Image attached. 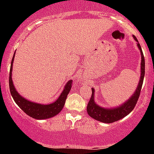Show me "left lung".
<instances>
[{
	"instance_id": "left-lung-1",
	"label": "left lung",
	"mask_w": 154,
	"mask_h": 154,
	"mask_svg": "<svg viewBox=\"0 0 154 154\" xmlns=\"http://www.w3.org/2000/svg\"><path fill=\"white\" fill-rule=\"evenodd\" d=\"M133 38L137 42V46L141 53V75L137 89L133 96L128 99L127 101L125 102L123 105H120L119 106L116 107V108L105 109L100 107L95 103V100H94L95 90L92 88V96H91L90 99L88 103V106H87V112L94 119H96L99 122L105 123H114L116 121L123 119L128 114H130L133 111L137 101H138L139 96L140 95V91L142 89L144 75H145V59H144L143 53L142 48H141L140 43L138 42V40L134 35H133Z\"/></svg>"
}]
</instances>
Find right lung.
<instances>
[{
    "label": "right lung",
    "mask_w": 154,
    "mask_h": 154,
    "mask_svg": "<svg viewBox=\"0 0 154 154\" xmlns=\"http://www.w3.org/2000/svg\"><path fill=\"white\" fill-rule=\"evenodd\" d=\"M15 52L14 54V56L11 60V65L10 74H9V87H10L11 94L14 100L17 103L21 109L24 111L27 115H28L31 117L36 119H45L48 118H51L53 116H56L62 111L63 109L64 105H65V100L67 98L68 94L69 93L71 90V86L72 81L69 80L66 85H65L63 91L59 96V97L56 99V101L48 105H42L39 103H33V102L28 101L26 99L20 95L18 92L16 91L15 88L14 86L13 82H12V67H13L14 58Z\"/></svg>",
    "instance_id": "obj_1"
}]
</instances>
